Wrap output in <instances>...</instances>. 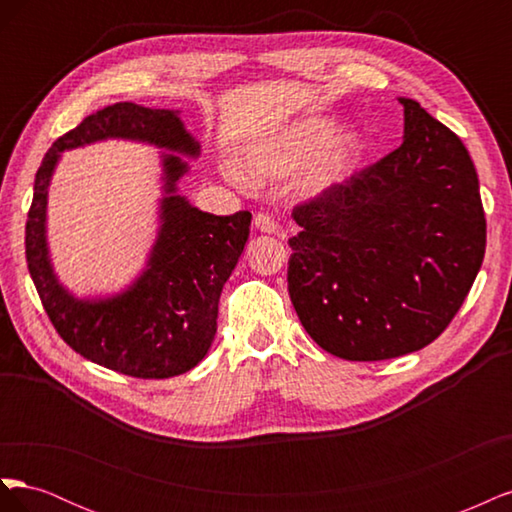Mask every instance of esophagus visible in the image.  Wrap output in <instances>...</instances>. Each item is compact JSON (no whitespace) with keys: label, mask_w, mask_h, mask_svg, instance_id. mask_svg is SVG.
I'll list each match as a JSON object with an SVG mask.
<instances>
[{"label":"esophagus","mask_w":512,"mask_h":512,"mask_svg":"<svg viewBox=\"0 0 512 512\" xmlns=\"http://www.w3.org/2000/svg\"><path fill=\"white\" fill-rule=\"evenodd\" d=\"M254 226L260 230V232H267V235H277V237H284V230L282 226L277 224L269 213H258L254 218Z\"/></svg>","instance_id":"1"}]
</instances>
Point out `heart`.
I'll return each mask as SVG.
<instances>
[{"instance_id":"obj_1","label":"heart","mask_w":512,"mask_h":512,"mask_svg":"<svg viewBox=\"0 0 512 512\" xmlns=\"http://www.w3.org/2000/svg\"><path fill=\"white\" fill-rule=\"evenodd\" d=\"M329 117H303L288 126L265 132L243 147L241 164L256 181H275L292 175L309 159L299 188L305 196L327 194L344 181L363 156V143L354 132H339ZM228 177L237 185H247L237 166H228Z\"/></svg>"}]
</instances>
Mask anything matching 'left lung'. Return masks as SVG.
<instances>
[{"label":"left lung","instance_id":"left-lung-1","mask_svg":"<svg viewBox=\"0 0 512 512\" xmlns=\"http://www.w3.org/2000/svg\"><path fill=\"white\" fill-rule=\"evenodd\" d=\"M404 143L292 211L288 292L314 342L346 361L425 348L483 265L487 224L468 149L416 100Z\"/></svg>","mask_w":512,"mask_h":512}]
</instances>
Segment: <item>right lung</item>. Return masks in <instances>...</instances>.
<instances>
[{
    "mask_svg": "<svg viewBox=\"0 0 512 512\" xmlns=\"http://www.w3.org/2000/svg\"><path fill=\"white\" fill-rule=\"evenodd\" d=\"M106 137L141 140L163 154L165 196L161 230L146 271L123 293L79 300L58 284L45 243L48 183L60 153ZM198 158L200 145L179 111L117 102L59 136L36 173L27 213L25 256L44 312L59 337L87 361L132 378L162 380L185 374L205 359L218 331L220 294L250 237V211L213 215L177 194V181Z\"/></svg>",
    "mask_w": 512,
    "mask_h": 512,
    "instance_id": "1",
    "label": "right lung"
}]
</instances>
